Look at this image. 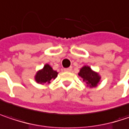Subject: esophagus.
Segmentation results:
<instances>
[{"mask_svg": "<svg viewBox=\"0 0 129 129\" xmlns=\"http://www.w3.org/2000/svg\"><path fill=\"white\" fill-rule=\"evenodd\" d=\"M72 70V67H69V68H66V69H64L65 72H71Z\"/></svg>", "mask_w": 129, "mask_h": 129, "instance_id": "34e87169", "label": "esophagus"}]
</instances>
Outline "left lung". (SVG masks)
<instances>
[{
  "instance_id": "1",
  "label": "left lung",
  "mask_w": 129,
  "mask_h": 129,
  "mask_svg": "<svg viewBox=\"0 0 129 129\" xmlns=\"http://www.w3.org/2000/svg\"><path fill=\"white\" fill-rule=\"evenodd\" d=\"M78 75L83 78V81H85L87 84V86H89L90 88L96 87L101 78L98 73L94 72L88 66H84L82 67L78 73Z\"/></svg>"
}]
</instances>
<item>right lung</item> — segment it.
Segmentation results:
<instances>
[{"label":"right lung","mask_w":129,"mask_h":129,"mask_svg":"<svg viewBox=\"0 0 129 129\" xmlns=\"http://www.w3.org/2000/svg\"><path fill=\"white\" fill-rule=\"evenodd\" d=\"M57 72L54 70L49 64H46L43 68L39 70L35 76V79L37 83H41V84H44V83H50L51 80L55 79L57 76Z\"/></svg>","instance_id":"1"}]
</instances>
